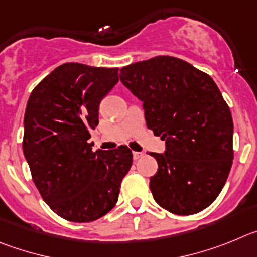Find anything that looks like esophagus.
<instances>
[{"mask_svg": "<svg viewBox=\"0 0 257 257\" xmlns=\"http://www.w3.org/2000/svg\"><path fill=\"white\" fill-rule=\"evenodd\" d=\"M143 155H145L143 152H136V151H134L133 152V159H134V160H138V159H141Z\"/></svg>", "mask_w": 257, "mask_h": 257, "instance_id": "obj_1", "label": "esophagus"}]
</instances>
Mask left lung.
Listing matches in <instances>:
<instances>
[{
    "mask_svg": "<svg viewBox=\"0 0 257 257\" xmlns=\"http://www.w3.org/2000/svg\"><path fill=\"white\" fill-rule=\"evenodd\" d=\"M120 80L143 102L147 128L165 141L151 152L150 189L163 209L197 214L218 197L233 163V119L218 85L187 61L157 56L124 66Z\"/></svg>",
    "mask_w": 257,
    "mask_h": 257,
    "instance_id": "8db88e82",
    "label": "left lung"
}]
</instances>
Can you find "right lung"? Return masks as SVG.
I'll use <instances>...</instances> for the list:
<instances>
[{
  "label": "right lung",
  "instance_id": "right-lung-1",
  "mask_svg": "<svg viewBox=\"0 0 257 257\" xmlns=\"http://www.w3.org/2000/svg\"><path fill=\"white\" fill-rule=\"evenodd\" d=\"M117 70L62 64L28 100L24 156L45 202L69 221L89 223L107 214L133 163L126 146L93 152L88 143L101 100L119 82Z\"/></svg>",
  "mask_w": 257,
  "mask_h": 257
}]
</instances>
